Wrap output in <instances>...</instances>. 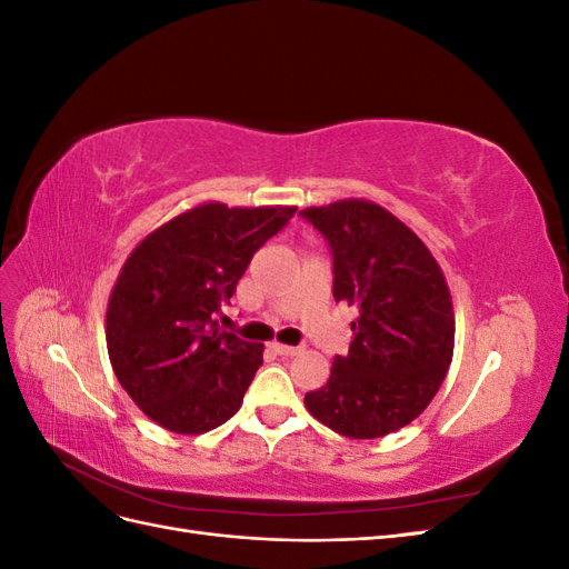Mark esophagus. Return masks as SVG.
<instances>
[{
    "label": "esophagus",
    "instance_id": "34e87169",
    "mask_svg": "<svg viewBox=\"0 0 569 569\" xmlns=\"http://www.w3.org/2000/svg\"><path fill=\"white\" fill-rule=\"evenodd\" d=\"M272 351L278 356H297L299 353L297 347H287V343H280V341H272Z\"/></svg>",
    "mask_w": 569,
    "mask_h": 569
}]
</instances>
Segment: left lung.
<instances>
[{
    "label": "left lung",
    "mask_w": 569,
    "mask_h": 569,
    "mask_svg": "<svg viewBox=\"0 0 569 569\" xmlns=\"http://www.w3.org/2000/svg\"><path fill=\"white\" fill-rule=\"evenodd\" d=\"M330 242L337 301L358 311L347 356L306 408L332 432L380 439L432 403L453 360L456 316L437 258L385 206L339 199L301 211Z\"/></svg>",
    "instance_id": "8db88e82"
}]
</instances>
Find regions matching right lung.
Instances as JSON below:
<instances>
[{
	"label": "right lung",
	"mask_w": 569,
	"mask_h": 569,
	"mask_svg": "<svg viewBox=\"0 0 569 569\" xmlns=\"http://www.w3.org/2000/svg\"><path fill=\"white\" fill-rule=\"evenodd\" d=\"M295 213L297 206L203 201L149 232L120 268L107 306L111 368L168 432H211L242 406L263 343L222 332L216 313Z\"/></svg>",
	"instance_id": "right-lung-1"
}]
</instances>
